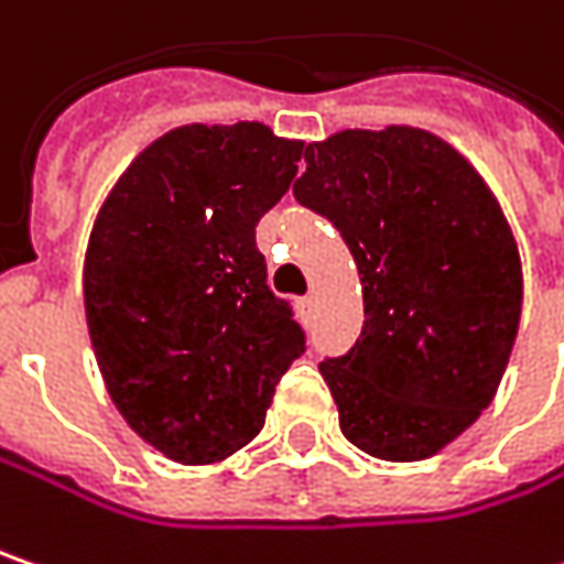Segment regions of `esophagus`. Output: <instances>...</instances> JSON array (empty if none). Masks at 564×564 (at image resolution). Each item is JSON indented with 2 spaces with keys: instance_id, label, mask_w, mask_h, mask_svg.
Listing matches in <instances>:
<instances>
[{
  "instance_id": "34e87169",
  "label": "esophagus",
  "mask_w": 564,
  "mask_h": 564,
  "mask_svg": "<svg viewBox=\"0 0 564 564\" xmlns=\"http://www.w3.org/2000/svg\"><path fill=\"white\" fill-rule=\"evenodd\" d=\"M311 311H314V295L297 297V314L301 317H311Z\"/></svg>"
}]
</instances>
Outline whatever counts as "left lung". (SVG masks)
Masks as SVG:
<instances>
[{
    "instance_id": "obj_1",
    "label": "left lung",
    "mask_w": 564,
    "mask_h": 564,
    "mask_svg": "<svg viewBox=\"0 0 564 564\" xmlns=\"http://www.w3.org/2000/svg\"><path fill=\"white\" fill-rule=\"evenodd\" d=\"M304 161L295 199L336 225L365 297L358 343L321 361L339 429L378 460H425L495 400L521 324L518 240L435 132L343 129Z\"/></svg>"
}]
</instances>
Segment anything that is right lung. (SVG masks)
Instances as JSON below:
<instances>
[{
  "mask_svg": "<svg viewBox=\"0 0 564 564\" xmlns=\"http://www.w3.org/2000/svg\"><path fill=\"white\" fill-rule=\"evenodd\" d=\"M301 152L263 123L177 127L132 158L95 218L82 289L100 378L129 429L174 464L250 444L304 352L257 250V221Z\"/></svg>",
  "mask_w": 564,
  "mask_h": 564,
  "instance_id": "1",
  "label": "right lung"
}]
</instances>
